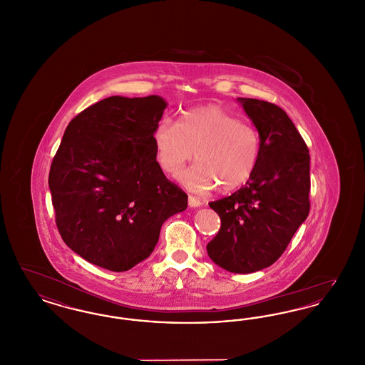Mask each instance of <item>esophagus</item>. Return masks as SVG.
<instances>
[{
	"instance_id": "34e87169",
	"label": "esophagus",
	"mask_w": 365,
	"mask_h": 365,
	"mask_svg": "<svg viewBox=\"0 0 365 365\" xmlns=\"http://www.w3.org/2000/svg\"><path fill=\"white\" fill-rule=\"evenodd\" d=\"M189 205H190L191 208H198V207H201L202 205V202L198 200V198H195V197H192V195H189Z\"/></svg>"
}]
</instances>
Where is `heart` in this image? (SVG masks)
<instances>
[{"instance_id": "b5f03b06", "label": "heart", "mask_w": 365, "mask_h": 365, "mask_svg": "<svg viewBox=\"0 0 365 365\" xmlns=\"http://www.w3.org/2000/svg\"><path fill=\"white\" fill-rule=\"evenodd\" d=\"M157 163L167 174L178 173L192 156L197 161L178 179L189 189L208 191L219 185L234 190L255 173L260 157L257 130L217 105L192 108L178 123L161 119L153 130Z\"/></svg>"}]
</instances>
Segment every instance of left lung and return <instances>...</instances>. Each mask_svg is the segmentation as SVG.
I'll list each match as a JSON object with an SVG mask.
<instances>
[{
  "label": "left lung",
  "instance_id": "8db88e82",
  "mask_svg": "<svg viewBox=\"0 0 365 365\" xmlns=\"http://www.w3.org/2000/svg\"><path fill=\"white\" fill-rule=\"evenodd\" d=\"M260 135L255 173L240 190L209 202L222 226L207 245L210 260L234 274L272 265L309 213V150L278 105L237 98Z\"/></svg>",
  "mask_w": 365,
  "mask_h": 365
}]
</instances>
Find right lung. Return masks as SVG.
<instances>
[{"instance_id": "1", "label": "right lung", "mask_w": 365, "mask_h": 365, "mask_svg": "<svg viewBox=\"0 0 365 365\" xmlns=\"http://www.w3.org/2000/svg\"><path fill=\"white\" fill-rule=\"evenodd\" d=\"M158 96L108 97L66 128L49 173L56 225L76 255L123 272L148 259L163 223L187 208V194L156 160Z\"/></svg>"}]
</instances>
